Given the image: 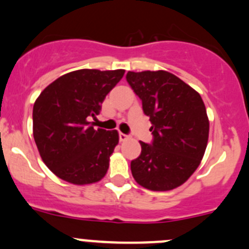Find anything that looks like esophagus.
I'll use <instances>...</instances> for the list:
<instances>
[{
	"mask_svg": "<svg viewBox=\"0 0 249 249\" xmlns=\"http://www.w3.org/2000/svg\"><path fill=\"white\" fill-rule=\"evenodd\" d=\"M119 137H120V142H125V140L128 139V135H125V134H124V133H120L119 134Z\"/></svg>",
	"mask_w": 249,
	"mask_h": 249,
	"instance_id": "obj_1",
	"label": "esophagus"
}]
</instances>
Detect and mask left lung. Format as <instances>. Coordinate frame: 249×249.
<instances>
[{
  "label": "left lung",
  "instance_id": "1",
  "mask_svg": "<svg viewBox=\"0 0 249 249\" xmlns=\"http://www.w3.org/2000/svg\"><path fill=\"white\" fill-rule=\"evenodd\" d=\"M127 81L150 117L153 142H140L130 163L134 180L146 189L171 191L188 180L204 157L210 122L200 94L166 71H128Z\"/></svg>",
  "mask_w": 249,
  "mask_h": 249
}]
</instances>
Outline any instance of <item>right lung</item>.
I'll use <instances>...</instances> for the list:
<instances>
[{"mask_svg":"<svg viewBox=\"0 0 249 249\" xmlns=\"http://www.w3.org/2000/svg\"><path fill=\"white\" fill-rule=\"evenodd\" d=\"M124 69H79L56 79L33 106V138L45 165L61 180L96 183L106 176L117 130L94 127L107 94Z\"/></svg>","mask_w":249,"mask_h":249,"instance_id":"1","label":"right lung"}]
</instances>
